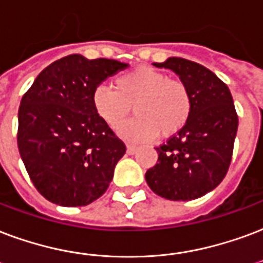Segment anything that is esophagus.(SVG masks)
Instances as JSON below:
<instances>
[{
  "mask_svg": "<svg viewBox=\"0 0 263 263\" xmlns=\"http://www.w3.org/2000/svg\"><path fill=\"white\" fill-rule=\"evenodd\" d=\"M126 149H127V154H129V155H133V154L137 153V147H136V145H130L129 144Z\"/></svg>",
  "mask_w": 263,
  "mask_h": 263,
  "instance_id": "esophagus-1",
  "label": "esophagus"
}]
</instances>
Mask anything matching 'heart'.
<instances>
[{"mask_svg": "<svg viewBox=\"0 0 263 263\" xmlns=\"http://www.w3.org/2000/svg\"><path fill=\"white\" fill-rule=\"evenodd\" d=\"M114 86L115 90L96 87L91 102L97 116L110 129H116L133 106L137 116L119 129L126 140L147 141L158 133L171 137L190 119L193 101L187 86L158 69L139 66L119 74Z\"/></svg>", "mask_w": 263, "mask_h": 263, "instance_id": "b5f03b06", "label": "heart"}]
</instances>
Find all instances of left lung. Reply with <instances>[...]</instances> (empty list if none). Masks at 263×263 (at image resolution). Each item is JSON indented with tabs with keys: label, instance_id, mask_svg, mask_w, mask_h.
<instances>
[{
	"label": "left lung",
	"instance_id": "obj_1",
	"mask_svg": "<svg viewBox=\"0 0 263 263\" xmlns=\"http://www.w3.org/2000/svg\"><path fill=\"white\" fill-rule=\"evenodd\" d=\"M154 66L176 73L190 91L193 109L184 127L155 148L158 162L145 180L162 198H199L220 184L232 162L238 127L232 92L214 72L189 59L172 57Z\"/></svg>",
	"mask_w": 263,
	"mask_h": 263
}]
</instances>
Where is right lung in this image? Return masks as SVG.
Returning a JSON list of instances; mask_svg holds the SVG:
<instances>
[{
    "label": "right lung",
    "instance_id": "obj_1",
    "mask_svg": "<svg viewBox=\"0 0 263 263\" xmlns=\"http://www.w3.org/2000/svg\"><path fill=\"white\" fill-rule=\"evenodd\" d=\"M127 66L68 55L47 66L22 98L19 154L34 187L51 202L84 206L108 189L126 145L97 116L91 96Z\"/></svg>",
    "mask_w": 263,
    "mask_h": 263
}]
</instances>
